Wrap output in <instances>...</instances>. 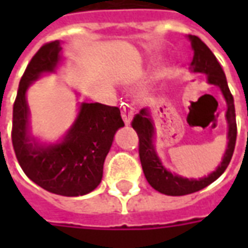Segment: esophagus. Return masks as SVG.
Wrapping results in <instances>:
<instances>
[{"mask_svg":"<svg viewBox=\"0 0 248 248\" xmlns=\"http://www.w3.org/2000/svg\"><path fill=\"white\" fill-rule=\"evenodd\" d=\"M121 114H122V118H124V124H131V119H133L134 111H133V108H130L129 105H124V106H122Z\"/></svg>","mask_w":248,"mask_h":248,"instance_id":"obj_1","label":"esophagus"}]
</instances>
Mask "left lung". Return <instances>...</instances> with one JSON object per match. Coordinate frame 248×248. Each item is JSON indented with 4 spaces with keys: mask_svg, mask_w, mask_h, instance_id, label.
<instances>
[{
    "mask_svg": "<svg viewBox=\"0 0 248 248\" xmlns=\"http://www.w3.org/2000/svg\"><path fill=\"white\" fill-rule=\"evenodd\" d=\"M188 40L191 42V47L194 50L191 71L206 74L208 83L218 86L226 99V103H227L226 121H227V140L229 142H227V149L224 151L220 165L213 172H210L207 177L199 178V179H188V178L172 174L162 165L161 159L156 154L155 146H154L155 129H154V121L151 118L150 110L142 108L140 114H137L131 122L133 129L137 131L138 138H140V158L142 169H143L147 182L150 183L153 188H155L156 191L162 192V194L172 195V197L187 195L191 192L199 191L204 187H207L210 183H213L214 181H217L229 166L231 156L234 154L235 142H236L234 98L230 93L223 69L220 67L213 51L208 49L207 45L201 38H198L197 35H188Z\"/></svg>",
    "mask_w": 248,
    "mask_h": 248,
    "instance_id": "obj_1",
    "label": "left lung"
}]
</instances>
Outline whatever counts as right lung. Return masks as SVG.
<instances>
[{"mask_svg":"<svg viewBox=\"0 0 248 248\" xmlns=\"http://www.w3.org/2000/svg\"><path fill=\"white\" fill-rule=\"evenodd\" d=\"M61 50L60 41L49 42L26 67L13 106L12 142L19 166L35 185L53 194L79 197L101 183L105 158L124 124L118 108L82 102L74 124L57 143H41L31 135L26 92L42 74L56 71Z\"/></svg>","mask_w":248,"mask_h":248,"instance_id":"obj_1","label":"right lung"}]
</instances>
